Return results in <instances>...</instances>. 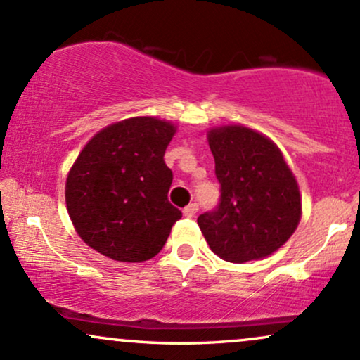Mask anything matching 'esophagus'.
<instances>
[{
	"label": "esophagus",
	"instance_id": "obj_1",
	"mask_svg": "<svg viewBox=\"0 0 360 360\" xmlns=\"http://www.w3.org/2000/svg\"><path fill=\"white\" fill-rule=\"evenodd\" d=\"M196 212H198V203H191V205H188V206H186V208L183 210L184 217H188V218H193L194 214H196Z\"/></svg>",
	"mask_w": 360,
	"mask_h": 360
}]
</instances>
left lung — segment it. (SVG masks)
<instances>
[{
	"mask_svg": "<svg viewBox=\"0 0 360 360\" xmlns=\"http://www.w3.org/2000/svg\"><path fill=\"white\" fill-rule=\"evenodd\" d=\"M220 183V203L198 217L210 249L229 262L267 257L295 233L301 218L300 188L266 135L243 125L208 131Z\"/></svg>",
	"mask_w": 360,
	"mask_h": 360,
	"instance_id": "left-lung-1",
	"label": "left lung"
}]
</instances>
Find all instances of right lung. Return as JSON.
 Listing matches in <instances>:
<instances>
[{"label": "right lung", "mask_w": 360, "mask_h": 360, "mask_svg": "<svg viewBox=\"0 0 360 360\" xmlns=\"http://www.w3.org/2000/svg\"><path fill=\"white\" fill-rule=\"evenodd\" d=\"M176 134L166 120L135 117L98 131L65 181V205L79 237L120 262L155 257L183 213L169 203L164 154Z\"/></svg>", "instance_id": "add662e5"}]
</instances>
